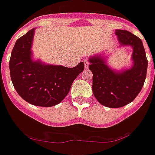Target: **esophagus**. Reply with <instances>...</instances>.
<instances>
[{"instance_id":"esophagus-1","label":"esophagus","mask_w":155,"mask_h":155,"mask_svg":"<svg viewBox=\"0 0 155 155\" xmlns=\"http://www.w3.org/2000/svg\"><path fill=\"white\" fill-rule=\"evenodd\" d=\"M84 64H85V67L86 69L88 68V66H89V62L87 61H84Z\"/></svg>"}]
</instances>
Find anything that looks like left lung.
Returning a JSON list of instances; mask_svg holds the SVG:
<instances>
[{"instance_id":"left-lung-1","label":"left lung","mask_w":155,"mask_h":155,"mask_svg":"<svg viewBox=\"0 0 155 155\" xmlns=\"http://www.w3.org/2000/svg\"><path fill=\"white\" fill-rule=\"evenodd\" d=\"M115 34L121 46L133 48L131 68L121 72L113 70L99 54L88 60L89 70L93 74V94L101 104L110 108L124 107L136 98L143 86L148 68L142 40L127 30L117 29Z\"/></svg>"}]
</instances>
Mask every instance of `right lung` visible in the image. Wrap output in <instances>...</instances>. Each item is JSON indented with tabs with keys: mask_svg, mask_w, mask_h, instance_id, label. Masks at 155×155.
Returning a JSON list of instances; mask_svg holds the SVG:
<instances>
[{
	"mask_svg": "<svg viewBox=\"0 0 155 155\" xmlns=\"http://www.w3.org/2000/svg\"><path fill=\"white\" fill-rule=\"evenodd\" d=\"M35 28L15 43L10 59V78L15 89L31 104L52 107L68 94L73 81L84 70L83 62L73 68L48 65L31 59Z\"/></svg>",
	"mask_w": 155,
	"mask_h": 155,
	"instance_id": "add662e5",
	"label": "right lung"
}]
</instances>
